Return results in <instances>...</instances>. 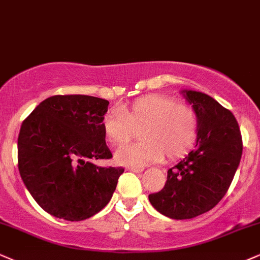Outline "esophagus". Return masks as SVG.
Listing matches in <instances>:
<instances>
[{
	"label": "esophagus",
	"instance_id": "obj_1",
	"mask_svg": "<svg viewBox=\"0 0 260 260\" xmlns=\"http://www.w3.org/2000/svg\"><path fill=\"white\" fill-rule=\"evenodd\" d=\"M127 170H129V171L136 172V174H139V172L143 171V169H141V168H127Z\"/></svg>",
	"mask_w": 260,
	"mask_h": 260
}]
</instances>
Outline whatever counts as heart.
I'll use <instances>...</instances> for the list:
<instances>
[{
    "label": "heart",
    "instance_id": "obj_1",
    "mask_svg": "<svg viewBox=\"0 0 260 260\" xmlns=\"http://www.w3.org/2000/svg\"><path fill=\"white\" fill-rule=\"evenodd\" d=\"M104 134L112 146H121L139 131L141 142L124 146L115 152L119 165L143 168L164 159L183 156L193 146L198 133V118L193 108L178 104L174 98L150 95L129 107L111 111L102 121Z\"/></svg>",
    "mask_w": 260,
    "mask_h": 260
}]
</instances>
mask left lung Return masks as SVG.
I'll list each match as a JSON object with an SVG mask.
<instances>
[{
	"instance_id": "1",
	"label": "left lung",
	"mask_w": 260,
	"mask_h": 260,
	"mask_svg": "<svg viewBox=\"0 0 260 260\" xmlns=\"http://www.w3.org/2000/svg\"><path fill=\"white\" fill-rule=\"evenodd\" d=\"M198 118L195 149L168 171L165 187L149 194L158 212L190 219L213 208L232 184L242 155V139L234 114L204 92L182 90Z\"/></svg>"
}]
</instances>
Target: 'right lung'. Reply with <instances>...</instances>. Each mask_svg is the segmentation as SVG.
Listing matches in <instances>:
<instances>
[{
    "mask_svg": "<svg viewBox=\"0 0 260 260\" xmlns=\"http://www.w3.org/2000/svg\"><path fill=\"white\" fill-rule=\"evenodd\" d=\"M108 102L88 95H55L22 121L18 166L36 203L56 218H90L110 203L121 168L94 160L112 158L105 141Z\"/></svg>",
    "mask_w": 260,
    "mask_h": 260,
    "instance_id": "1",
    "label": "right lung"
}]
</instances>
